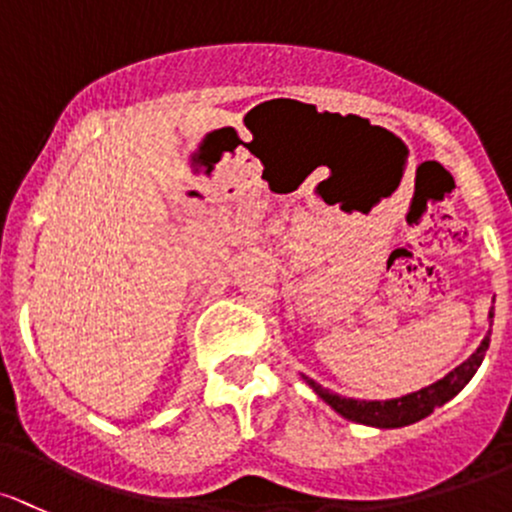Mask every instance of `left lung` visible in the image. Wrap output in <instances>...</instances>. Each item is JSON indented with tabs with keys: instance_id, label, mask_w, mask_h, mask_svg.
Segmentation results:
<instances>
[{
	"instance_id": "left-lung-1",
	"label": "left lung",
	"mask_w": 512,
	"mask_h": 512,
	"mask_svg": "<svg viewBox=\"0 0 512 512\" xmlns=\"http://www.w3.org/2000/svg\"><path fill=\"white\" fill-rule=\"evenodd\" d=\"M488 316L493 319V311ZM488 343H491V333L483 338V343L476 348V353H473L469 360H464L459 368L451 370L449 375H444V378L437 380L434 385L422 387V390L412 392V395L397 397V400H385V402L351 400V397H341L336 395V392L326 390V387L314 383L311 378H304V380L314 387V392L321 397V400L328 402V405L341 414V417L351 419V422L370 424V427H380V429L405 427V424L419 422V419H424L427 414H432L434 407H441L444 402H449L461 387L469 383L473 373L478 370V365H481L483 355L488 351Z\"/></svg>"
}]
</instances>
